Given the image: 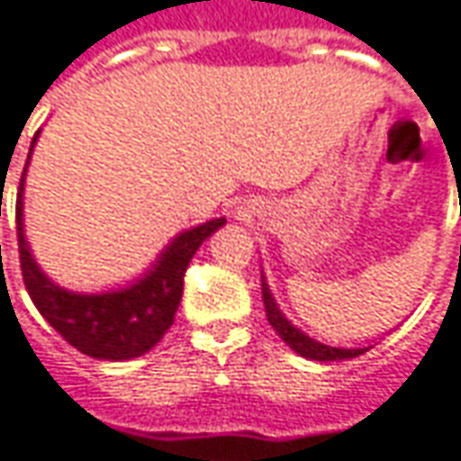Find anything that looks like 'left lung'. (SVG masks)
Listing matches in <instances>:
<instances>
[{
  "mask_svg": "<svg viewBox=\"0 0 461 461\" xmlns=\"http://www.w3.org/2000/svg\"><path fill=\"white\" fill-rule=\"evenodd\" d=\"M262 301H265L267 321L272 324V330L280 334V339L288 345L293 353H298L301 357H309V360H319V363H330V360H348V357H357L363 353H368L374 345L366 342V345H353V348H334V345H324L319 339H313L303 330H298L288 316L280 311L272 290L267 285L265 275H262Z\"/></svg>",
  "mask_w": 461,
  "mask_h": 461,
  "instance_id": "1",
  "label": "left lung"
}]
</instances>
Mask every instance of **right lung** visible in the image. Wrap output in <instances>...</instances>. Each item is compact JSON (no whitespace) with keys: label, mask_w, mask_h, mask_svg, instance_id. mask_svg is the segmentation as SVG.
<instances>
[{"label":"right lung","mask_w":461,"mask_h":461,"mask_svg":"<svg viewBox=\"0 0 461 461\" xmlns=\"http://www.w3.org/2000/svg\"><path fill=\"white\" fill-rule=\"evenodd\" d=\"M35 142L38 134L31 142V155ZM28 163L17 192V246H20L23 280L33 298L35 309L41 311V316L72 348H77L85 356L95 360H131L145 356L171 330L173 316L178 311L184 293V272L196 249L225 225V218L199 222L194 228L173 236L171 243L158 254V259L129 285L101 290V293H77V290L61 288L35 262L31 243L25 239L23 194H25Z\"/></svg>","instance_id":"right-lung-1"}]
</instances>
